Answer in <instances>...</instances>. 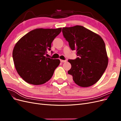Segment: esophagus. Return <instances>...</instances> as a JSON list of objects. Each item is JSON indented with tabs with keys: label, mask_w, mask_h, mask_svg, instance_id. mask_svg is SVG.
I'll list each match as a JSON object with an SVG mask.
<instances>
[{
	"label": "esophagus",
	"mask_w": 121,
	"mask_h": 121,
	"mask_svg": "<svg viewBox=\"0 0 121 121\" xmlns=\"http://www.w3.org/2000/svg\"><path fill=\"white\" fill-rule=\"evenodd\" d=\"M60 62L61 63H65V62H66L67 61V60H60Z\"/></svg>",
	"instance_id": "1"
}]
</instances>
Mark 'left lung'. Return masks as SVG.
<instances>
[{"instance_id": "left-lung-1", "label": "left lung", "mask_w": 121, "mask_h": 121, "mask_svg": "<svg viewBox=\"0 0 121 121\" xmlns=\"http://www.w3.org/2000/svg\"><path fill=\"white\" fill-rule=\"evenodd\" d=\"M63 35L72 50L79 56L69 60L68 74L78 86L87 87L100 79L108 65L105 43L100 36L81 26L63 28Z\"/></svg>"}]
</instances>
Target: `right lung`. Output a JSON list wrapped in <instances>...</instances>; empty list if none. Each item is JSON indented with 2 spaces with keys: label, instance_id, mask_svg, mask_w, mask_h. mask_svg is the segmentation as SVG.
Listing matches in <instances>:
<instances>
[{
  "label": "right lung",
  "instance_id": "add662e5",
  "mask_svg": "<svg viewBox=\"0 0 121 121\" xmlns=\"http://www.w3.org/2000/svg\"><path fill=\"white\" fill-rule=\"evenodd\" d=\"M61 31V28L36 29L16 44L13 52L14 66L25 81L38 85L52 77L60 60L47 57L45 54L47 50H51L52 42Z\"/></svg>",
  "mask_w": 121,
  "mask_h": 121
}]
</instances>
